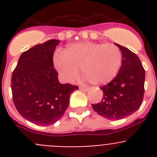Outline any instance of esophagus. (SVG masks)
Masks as SVG:
<instances>
[{
    "label": "esophagus",
    "mask_w": 157,
    "mask_h": 157,
    "mask_svg": "<svg viewBox=\"0 0 157 157\" xmlns=\"http://www.w3.org/2000/svg\"><path fill=\"white\" fill-rule=\"evenodd\" d=\"M89 90H90V89H89V88H84V87H80V90H82V91H83V92H88Z\"/></svg>",
    "instance_id": "1"
}]
</instances>
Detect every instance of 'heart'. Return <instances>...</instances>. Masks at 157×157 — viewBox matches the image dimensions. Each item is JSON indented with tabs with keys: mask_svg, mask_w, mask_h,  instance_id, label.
I'll return each mask as SVG.
<instances>
[{
	"mask_svg": "<svg viewBox=\"0 0 157 157\" xmlns=\"http://www.w3.org/2000/svg\"><path fill=\"white\" fill-rule=\"evenodd\" d=\"M122 62V54L113 44L83 42L72 44L62 55L54 58V65L65 78L72 82L81 67L83 76L96 86L107 84L117 76Z\"/></svg>",
	"mask_w": 157,
	"mask_h": 157,
	"instance_id": "heart-1",
	"label": "heart"
}]
</instances>
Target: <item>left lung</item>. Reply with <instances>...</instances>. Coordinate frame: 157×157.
<instances>
[{
  "mask_svg": "<svg viewBox=\"0 0 157 157\" xmlns=\"http://www.w3.org/2000/svg\"><path fill=\"white\" fill-rule=\"evenodd\" d=\"M122 54V62L117 76L102 86L100 103L92 104L93 110L109 120H119L132 114L140 107L144 96L145 70L136 54L115 44Z\"/></svg>",
  "mask_w": 157,
  "mask_h": 157,
  "instance_id": "1",
  "label": "left lung"
}]
</instances>
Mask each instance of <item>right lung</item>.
<instances>
[{"mask_svg":"<svg viewBox=\"0 0 157 157\" xmlns=\"http://www.w3.org/2000/svg\"><path fill=\"white\" fill-rule=\"evenodd\" d=\"M60 40H50L23 52L11 76L14 104L25 119L38 125L56 123L64 115L77 86L61 84L53 56Z\"/></svg>","mask_w":157,"mask_h":157,"instance_id":"add662e5","label":"right lung"}]
</instances>
